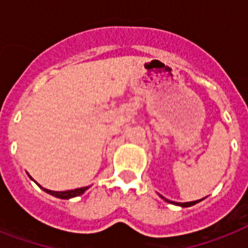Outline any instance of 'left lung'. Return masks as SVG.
Wrapping results in <instances>:
<instances>
[{
    "label": "left lung",
    "instance_id": "left-lung-1",
    "mask_svg": "<svg viewBox=\"0 0 248 248\" xmlns=\"http://www.w3.org/2000/svg\"><path fill=\"white\" fill-rule=\"evenodd\" d=\"M162 197V196H161ZM163 198V197H162ZM163 200L166 201V202H170V203H173V204H176V206H181V207H190V206H193V204H196L198 203V202H201V201L203 200H198V201H193V202H185V203H180V202H172V201H169V200H166V198H163Z\"/></svg>",
    "mask_w": 248,
    "mask_h": 248
}]
</instances>
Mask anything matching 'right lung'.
<instances>
[{"label":"right lung","instance_id":"obj_1","mask_svg":"<svg viewBox=\"0 0 248 248\" xmlns=\"http://www.w3.org/2000/svg\"><path fill=\"white\" fill-rule=\"evenodd\" d=\"M31 177V176H29ZM32 179V177H31ZM38 186H41V185H38ZM42 188V186H41ZM46 193H48V194H51V196L54 197H58V198H62V200H69V198H73V197H78L81 196V194H83V193L89 189V186H83V188H77V189H73V190H65V192H54V190H48V189L46 188H42Z\"/></svg>","mask_w":248,"mask_h":248}]
</instances>
